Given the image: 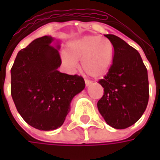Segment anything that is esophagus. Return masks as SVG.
<instances>
[{
  "label": "esophagus",
  "mask_w": 160,
  "mask_h": 160,
  "mask_svg": "<svg viewBox=\"0 0 160 160\" xmlns=\"http://www.w3.org/2000/svg\"><path fill=\"white\" fill-rule=\"evenodd\" d=\"M85 83H86V86H87V87H88L89 85H91V84L92 83V81L90 80H87V79H86V80H85Z\"/></svg>",
  "instance_id": "1"
}]
</instances>
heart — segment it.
<instances>
[{"label":"heart","instance_id":"1","mask_svg":"<svg viewBox=\"0 0 160 160\" xmlns=\"http://www.w3.org/2000/svg\"><path fill=\"white\" fill-rule=\"evenodd\" d=\"M114 48L109 39L97 36H85L68 42L62 60L67 66L73 68L81 60V68L92 77L104 76L111 68Z\"/></svg>","mask_w":160,"mask_h":160}]
</instances>
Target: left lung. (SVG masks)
<instances>
[{
  "mask_svg": "<svg viewBox=\"0 0 160 160\" xmlns=\"http://www.w3.org/2000/svg\"><path fill=\"white\" fill-rule=\"evenodd\" d=\"M104 36L113 45L114 56L106 75L98 80L104 92L98 109L107 124L123 129L135 123L148 106V70L136 49L115 35Z\"/></svg>",
  "mask_w": 160,
  "mask_h": 160,
  "instance_id": "left-lung-1",
  "label": "left lung"
}]
</instances>
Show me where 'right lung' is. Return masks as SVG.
<instances>
[{
    "mask_svg": "<svg viewBox=\"0 0 160 160\" xmlns=\"http://www.w3.org/2000/svg\"><path fill=\"white\" fill-rule=\"evenodd\" d=\"M53 38H37L19 50L11 68V95L24 120L39 130L61 127L73 98L85 88L77 74L61 73L62 64Z\"/></svg>",
    "mask_w": 160,
    "mask_h": 160,
    "instance_id": "right-lung-1",
    "label": "right lung"
}]
</instances>
